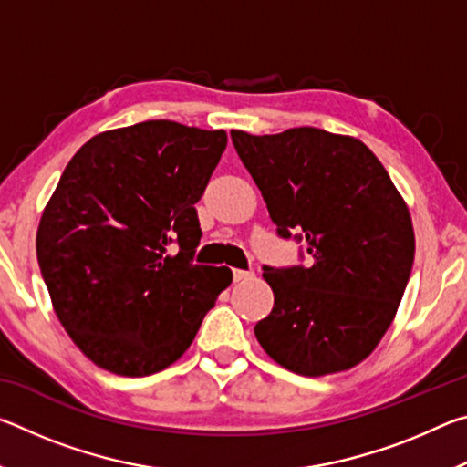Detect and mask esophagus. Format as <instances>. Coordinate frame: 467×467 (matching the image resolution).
<instances>
[{
  "instance_id": "esophagus-1",
  "label": "esophagus",
  "mask_w": 467,
  "mask_h": 467,
  "mask_svg": "<svg viewBox=\"0 0 467 467\" xmlns=\"http://www.w3.org/2000/svg\"><path fill=\"white\" fill-rule=\"evenodd\" d=\"M233 275H234V282H244V280H251L255 274L251 270H234Z\"/></svg>"
}]
</instances>
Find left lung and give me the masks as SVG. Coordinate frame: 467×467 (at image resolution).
Returning a JSON list of instances; mask_svg holds the SVG:
<instances>
[{
    "label": "left lung",
    "mask_w": 467,
    "mask_h": 467,
    "mask_svg": "<svg viewBox=\"0 0 467 467\" xmlns=\"http://www.w3.org/2000/svg\"><path fill=\"white\" fill-rule=\"evenodd\" d=\"M231 138L275 233L309 253L306 265H264L274 309L255 326L257 342L296 375L357 367L391 326L412 272L406 202L357 138L317 128Z\"/></svg>",
    "instance_id": "left-lung-1"
}]
</instances>
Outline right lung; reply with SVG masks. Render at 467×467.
Returning a JSON list of instances; mask_svg holds the SVG:
<instances>
[{
	"label": "right lung",
	"instance_id": "right-lung-1",
	"mask_svg": "<svg viewBox=\"0 0 467 467\" xmlns=\"http://www.w3.org/2000/svg\"><path fill=\"white\" fill-rule=\"evenodd\" d=\"M224 148L223 130L158 119L99 133L67 162L36 257L55 315L97 367L121 377L167 368L231 286L228 267L193 264L195 203Z\"/></svg>",
	"mask_w": 467,
	"mask_h": 467
}]
</instances>
